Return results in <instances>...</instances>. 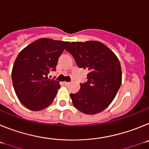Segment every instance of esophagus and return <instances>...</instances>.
Listing matches in <instances>:
<instances>
[{
	"instance_id": "34e87169",
	"label": "esophagus",
	"mask_w": 149,
	"mask_h": 149,
	"mask_svg": "<svg viewBox=\"0 0 149 149\" xmlns=\"http://www.w3.org/2000/svg\"><path fill=\"white\" fill-rule=\"evenodd\" d=\"M63 84H64V85H65V86H68V85H69V84H70V83L69 82H63Z\"/></svg>"
}]
</instances>
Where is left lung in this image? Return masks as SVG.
Listing matches in <instances>:
<instances>
[{"instance_id":"left-lung-1","label":"left lung","mask_w":149,"mask_h":149,"mask_svg":"<svg viewBox=\"0 0 149 149\" xmlns=\"http://www.w3.org/2000/svg\"><path fill=\"white\" fill-rule=\"evenodd\" d=\"M79 68L87 69V81L78 93L70 94L72 103L85 114L103 111L111 103L122 84L119 59L103 43L97 41L71 42L65 48Z\"/></svg>"}]
</instances>
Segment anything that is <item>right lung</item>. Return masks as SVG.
<instances>
[{
  "label": "right lung",
  "instance_id": "obj_1",
  "mask_svg": "<svg viewBox=\"0 0 149 149\" xmlns=\"http://www.w3.org/2000/svg\"><path fill=\"white\" fill-rule=\"evenodd\" d=\"M68 42L42 38L32 42L18 54L12 71V80L21 103L33 111L43 110L56 97L60 85L49 79L56 71L58 59Z\"/></svg>",
  "mask_w": 149,
  "mask_h": 149
}]
</instances>
